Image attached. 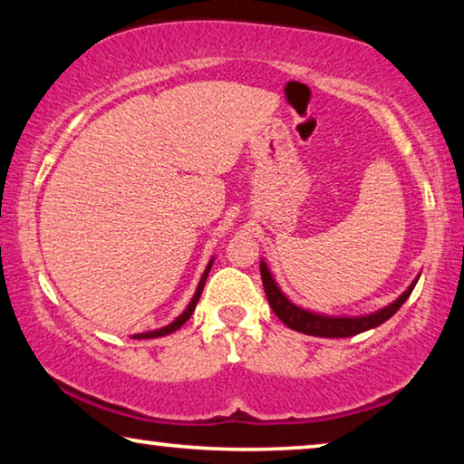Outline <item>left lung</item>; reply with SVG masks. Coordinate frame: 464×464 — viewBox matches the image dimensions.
I'll list each match as a JSON object with an SVG mask.
<instances>
[{
  "instance_id": "left-lung-1",
  "label": "left lung",
  "mask_w": 464,
  "mask_h": 464,
  "mask_svg": "<svg viewBox=\"0 0 464 464\" xmlns=\"http://www.w3.org/2000/svg\"><path fill=\"white\" fill-rule=\"evenodd\" d=\"M259 272H262L266 297H268L270 306L275 310L278 319H281L287 327L295 329V332L306 334V335H316V338H351V335L363 334L367 329L382 325L384 321H389L391 316L403 306L411 291H414L418 278H420V275H418L414 281L410 283V287L405 289L395 302H391L389 306L376 310V313L359 314V316H335V314L314 313V310L302 308L297 306L295 302H291L289 297L283 294V289L278 287V283L275 281V276H272L266 259L259 262Z\"/></svg>"
}]
</instances>
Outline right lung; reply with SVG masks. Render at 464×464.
I'll use <instances>...</instances> for the list:
<instances>
[{
  "label": "right lung",
  "mask_w": 464,
  "mask_h": 464,
  "mask_svg": "<svg viewBox=\"0 0 464 464\" xmlns=\"http://www.w3.org/2000/svg\"><path fill=\"white\" fill-rule=\"evenodd\" d=\"M213 259L215 257H211V262L207 264V268H205V272H202V276H200V283H198V287H196V294H194V297L192 300H189V304H188V308L183 310V313L177 316L175 321H170L169 325H164V327H160V329H154V332H145V334H135L132 335V338L135 340H148V338H162V335H169V334H173V332H177V329H179L183 323H186L189 316H192V313H194V308H196V304H198V300H200V294H202V289H205V283H207V276H208V272H211V266H213Z\"/></svg>",
  "instance_id": "right-lung-1"
}]
</instances>
